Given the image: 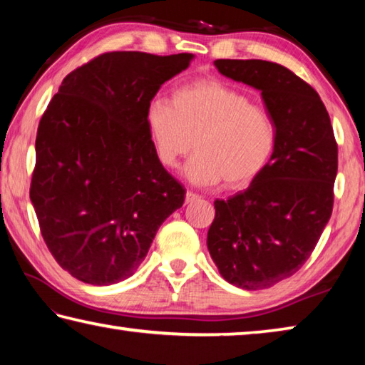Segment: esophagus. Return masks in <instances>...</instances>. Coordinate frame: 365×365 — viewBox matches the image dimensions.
Returning a JSON list of instances; mask_svg holds the SVG:
<instances>
[{
	"instance_id": "34e87169",
	"label": "esophagus",
	"mask_w": 365,
	"mask_h": 365,
	"mask_svg": "<svg viewBox=\"0 0 365 365\" xmlns=\"http://www.w3.org/2000/svg\"><path fill=\"white\" fill-rule=\"evenodd\" d=\"M200 195L197 193H195V191H187V195H185V202H193V201H196V200H200Z\"/></svg>"
}]
</instances>
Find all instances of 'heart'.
Returning <instances> with one entry per match:
<instances>
[{"label": "heart", "instance_id": "obj_1", "mask_svg": "<svg viewBox=\"0 0 365 365\" xmlns=\"http://www.w3.org/2000/svg\"><path fill=\"white\" fill-rule=\"evenodd\" d=\"M146 130L164 168H174L195 148L185 175L196 185H246L267 168L279 141L267 109L214 78L178 88L172 104L153 101Z\"/></svg>", "mask_w": 365, "mask_h": 365}]
</instances>
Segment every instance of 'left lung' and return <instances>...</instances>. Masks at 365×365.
Masks as SVG:
<instances>
[{"instance_id": "1", "label": "left lung", "mask_w": 365, "mask_h": 365, "mask_svg": "<svg viewBox=\"0 0 365 365\" xmlns=\"http://www.w3.org/2000/svg\"><path fill=\"white\" fill-rule=\"evenodd\" d=\"M214 64L225 77L261 90L279 141L248 188L214 202L207 250L228 283L269 288L304 265L330 220L338 145L319 93L285 66L261 59Z\"/></svg>"}]
</instances>
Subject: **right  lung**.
<instances>
[{
    "mask_svg": "<svg viewBox=\"0 0 365 365\" xmlns=\"http://www.w3.org/2000/svg\"><path fill=\"white\" fill-rule=\"evenodd\" d=\"M193 54L103 53L67 76L36 132L30 200L56 262L113 285L143 261L185 188L159 163L146 110Z\"/></svg>",
    "mask_w": 365,
    "mask_h": 365,
    "instance_id": "right-lung-1",
    "label": "right lung"
}]
</instances>
